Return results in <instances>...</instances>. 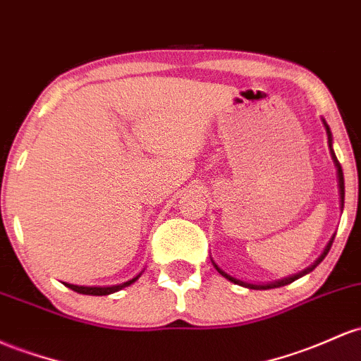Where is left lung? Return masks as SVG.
Wrapping results in <instances>:
<instances>
[{
	"label": "left lung",
	"instance_id": "1",
	"mask_svg": "<svg viewBox=\"0 0 361 361\" xmlns=\"http://www.w3.org/2000/svg\"><path fill=\"white\" fill-rule=\"evenodd\" d=\"M322 121H324V126H326V132H327V142H329V149H331V157H332V161H334V166H336V169H338L339 202H341V211H343V207H344V176H343V169H341V164H339L338 157H336L334 150H332V133H331V128H329V125H327V123H326V120H322ZM334 236H336V235H334ZM334 236H332V238L329 240L327 247L324 248L322 255H320L319 259H317L315 262L310 265V267H307V269H305V271L298 272V274H295V276L284 277V279H281V281H276V283H269V284H250V283H243V281H240V279H235V277H231V276H229V274H226V272H224V271H221V269L217 267L216 264H214V267H216V269H217V272H219V274H223V276L226 277V279H229V281H231V283H235V284H240V286H245V288H250V290H271V288H281V286H286V284H290V283H293V281L300 279V277H302V276L308 274V272H312V271H314V269L317 267V265H319L320 262H322L324 259H326V255H327L329 250H331V247H332V241H334Z\"/></svg>",
	"mask_w": 361,
	"mask_h": 361
}]
</instances>
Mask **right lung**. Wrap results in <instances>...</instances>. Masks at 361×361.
<instances>
[{
  "mask_svg": "<svg viewBox=\"0 0 361 361\" xmlns=\"http://www.w3.org/2000/svg\"><path fill=\"white\" fill-rule=\"evenodd\" d=\"M140 277V274L133 277V279L126 281V283L123 284H118V286H77V284H68L65 283L66 288H70V290L77 291V293H82V295H94V296H106V295H111V293H116L123 290V288L130 286L132 283H135V281Z\"/></svg>",
  "mask_w": 361,
  "mask_h": 361,
  "instance_id": "1",
  "label": "right lung"
}]
</instances>
